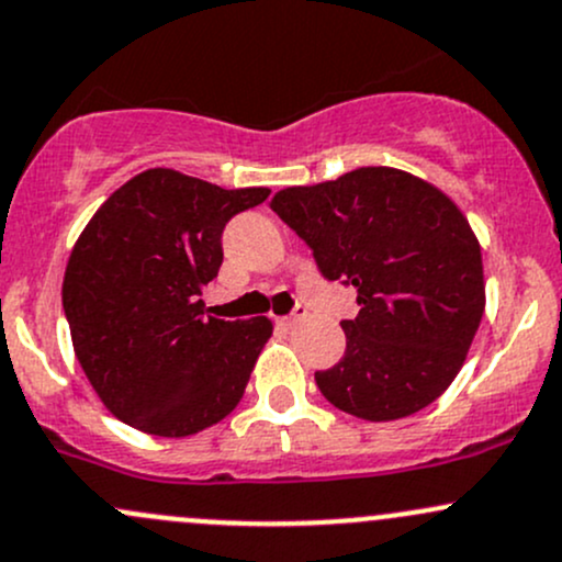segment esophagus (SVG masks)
Wrapping results in <instances>:
<instances>
[{
	"instance_id": "esophagus-1",
	"label": "esophagus",
	"mask_w": 562,
	"mask_h": 562,
	"mask_svg": "<svg viewBox=\"0 0 562 562\" xmlns=\"http://www.w3.org/2000/svg\"><path fill=\"white\" fill-rule=\"evenodd\" d=\"M303 316H305V307H303V305H297V311H294V313H292V316H283V318H279V324H281V327L292 329V327H294V324H297V322H300V318H303Z\"/></svg>"
}]
</instances>
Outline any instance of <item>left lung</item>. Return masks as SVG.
Returning a JSON list of instances; mask_svg holds the SVG:
<instances>
[{
  "label": "left lung",
  "instance_id": "obj_1",
  "mask_svg": "<svg viewBox=\"0 0 562 562\" xmlns=\"http://www.w3.org/2000/svg\"><path fill=\"white\" fill-rule=\"evenodd\" d=\"M270 209L305 240L318 273L356 286L346 353L316 372L327 402L364 420L424 409L461 370L485 311L482 251L448 195L372 166L286 187Z\"/></svg>",
  "mask_w": 562,
  "mask_h": 562
}]
</instances>
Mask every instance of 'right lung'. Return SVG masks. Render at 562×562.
Returning a JSON list of instances; mask_svg holds the SVG:
<instances>
[{"label":"right lung","mask_w":562,"mask_h":562,"mask_svg":"<svg viewBox=\"0 0 562 562\" xmlns=\"http://www.w3.org/2000/svg\"><path fill=\"white\" fill-rule=\"evenodd\" d=\"M268 187L225 190L149 168L112 192L71 249L64 313L82 370L123 424L190 437L244 396L273 324L206 318L201 289L222 265L235 214Z\"/></svg>","instance_id":"add662e5"}]
</instances>
